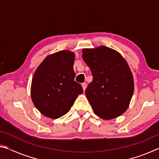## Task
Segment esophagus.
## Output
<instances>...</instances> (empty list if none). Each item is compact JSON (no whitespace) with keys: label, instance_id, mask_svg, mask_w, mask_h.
I'll return each instance as SVG.
<instances>
[{"label":"esophagus","instance_id":"obj_1","mask_svg":"<svg viewBox=\"0 0 159 159\" xmlns=\"http://www.w3.org/2000/svg\"><path fill=\"white\" fill-rule=\"evenodd\" d=\"M86 86H87V85H86L85 83H82V87H83V90H85V89H86Z\"/></svg>","mask_w":159,"mask_h":159}]
</instances>
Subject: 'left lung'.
I'll list each match as a JSON object with an SVG mask.
<instances>
[{"instance_id": "obj_1", "label": "left lung", "mask_w": 159, "mask_h": 159, "mask_svg": "<svg viewBox=\"0 0 159 159\" xmlns=\"http://www.w3.org/2000/svg\"><path fill=\"white\" fill-rule=\"evenodd\" d=\"M82 57L92 72L93 81L85 95L95 114L104 120L122 115L134 93V80L127 61L107 46L84 48Z\"/></svg>"}]
</instances>
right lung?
<instances>
[{
  "instance_id": "1",
  "label": "right lung",
  "mask_w": 159,
  "mask_h": 159,
  "mask_svg": "<svg viewBox=\"0 0 159 159\" xmlns=\"http://www.w3.org/2000/svg\"><path fill=\"white\" fill-rule=\"evenodd\" d=\"M75 55L61 50L48 55L32 78L31 97L37 109L45 116L56 119L68 112L75 99L83 93L74 80Z\"/></svg>"
}]
</instances>
